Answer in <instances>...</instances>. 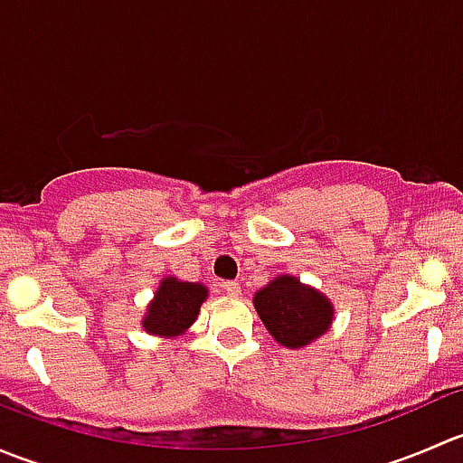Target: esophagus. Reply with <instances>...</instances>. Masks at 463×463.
<instances>
[{
	"label": "esophagus",
	"instance_id": "1",
	"mask_svg": "<svg viewBox=\"0 0 463 463\" xmlns=\"http://www.w3.org/2000/svg\"><path fill=\"white\" fill-rule=\"evenodd\" d=\"M222 287L228 296H240V282H232V279H228V282H222Z\"/></svg>",
	"mask_w": 463,
	"mask_h": 463
}]
</instances>
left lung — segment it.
<instances>
[{"instance_id": "8db88e82", "label": "left lung", "mask_w": 463, "mask_h": 463, "mask_svg": "<svg viewBox=\"0 0 463 463\" xmlns=\"http://www.w3.org/2000/svg\"><path fill=\"white\" fill-rule=\"evenodd\" d=\"M255 309L269 334L291 349L305 347L325 334L334 318L329 300L291 275H282L258 291Z\"/></svg>"}]
</instances>
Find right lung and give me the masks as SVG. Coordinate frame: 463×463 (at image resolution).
Segmentation results:
<instances>
[{
	"label": "right lung",
	"instance_id": "add662e5",
	"mask_svg": "<svg viewBox=\"0 0 463 463\" xmlns=\"http://www.w3.org/2000/svg\"><path fill=\"white\" fill-rule=\"evenodd\" d=\"M205 296H208V288L203 284L165 278L143 320L145 331L154 335L184 334L197 318Z\"/></svg>",
	"mask_w": 463,
	"mask_h": 463
}]
</instances>
